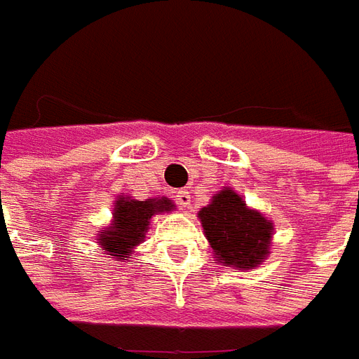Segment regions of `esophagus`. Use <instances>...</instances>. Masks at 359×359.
<instances>
[{"instance_id": "esophagus-1", "label": "esophagus", "mask_w": 359, "mask_h": 359, "mask_svg": "<svg viewBox=\"0 0 359 359\" xmlns=\"http://www.w3.org/2000/svg\"><path fill=\"white\" fill-rule=\"evenodd\" d=\"M175 201H177V205H182V207H189V203H191V195L187 189H182V191L175 193Z\"/></svg>"}]
</instances>
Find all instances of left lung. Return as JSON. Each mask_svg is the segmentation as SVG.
Instances as JSON below:
<instances>
[{"mask_svg":"<svg viewBox=\"0 0 359 359\" xmlns=\"http://www.w3.org/2000/svg\"><path fill=\"white\" fill-rule=\"evenodd\" d=\"M203 232L218 265L251 271L271 255L274 222L248 207L240 193L222 187L199 210Z\"/></svg>","mask_w":359,"mask_h":359,"instance_id":"left-lung-1","label":"left lung"}]
</instances>
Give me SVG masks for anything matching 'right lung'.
<instances>
[{
    "mask_svg": "<svg viewBox=\"0 0 359 359\" xmlns=\"http://www.w3.org/2000/svg\"><path fill=\"white\" fill-rule=\"evenodd\" d=\"M174 208L175 205L168 197L139 201L129 195H119L114 203L110 224L104 226L100 233H96V243L111 261H131L137 245L147 238L152 218L172 212Z\"/></svg>",
    "mask_w": 359,
    "mask_h": 359,
    "instance_id": "1",
    "label": "right lung"
}]
</instances>
